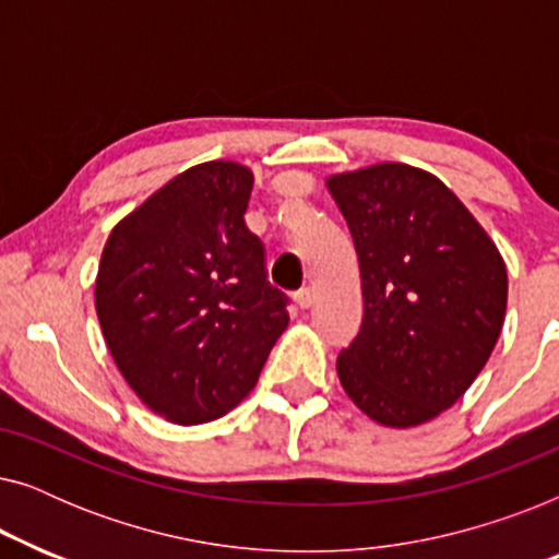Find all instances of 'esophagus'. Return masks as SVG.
<instances>
[{
	"label": "esophagus",
	"instance_id": "obj_1",
	"mask_svg": "<svg viewBox=\"0 0 559 559\" xmlns=\"http://www.w3.org/2000/svg\"><path fill=\"white\" fill-rule=\"evenodd\" d=\"M312 302H316V293H312L310 287L297 289V293H295V305H297V308H300V310H308Z\"/></svg>",
	"mask_w": 559,
	"mask_h": 559
}]
</instances>
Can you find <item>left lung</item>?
<instances>
[{
  "label": "left lung",
  "mask_w": 559,
  "mask_h": 559,
  "mask_svg": "<svg viewBox=\"0 0 559 559\" xmlns=\"http://www.w3.org/2000/svg\"><path fill=\"white\" fill-rule=\"evenodd\" d=\"M354 236L364 320L341 350L350 402L384 427L430 423L484 369L507 316V264L445 182L379 163L325 180Z\"/></svg>",
  "instance_id": "8db88e82"
}]
</instances>
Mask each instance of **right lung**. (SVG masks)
<instances>
[{
    "label": "right lung",
    "instance_id": "obj_1",
    "mask_svg": "<svg viewBox=\"0 0 559 559\" xmlns=\"http://www.w3.org/2000/svg\"><path fill=\"white\" fill-rule=\"evenodd\" d=\"M254 175L213 159L152 193L111 228L96 316L132 392L175 425L224 417L254 389L289 323L243 224Z\"/></svg>",
    "mask_w": 559,
    "mask_h": 559
}]
</instances>
